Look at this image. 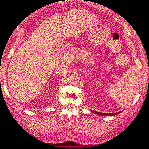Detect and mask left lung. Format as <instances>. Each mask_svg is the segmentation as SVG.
<instances>
[{"label": "left lung", "mask_w": 149, "mask_h": 149, "mask_svg": "<svg viewBox=\"0 0 149 149\" xmlns=\"http://www.w3.org/2000/svg\"><path fill=\"white\" fill-rule=\"evenodd\" d=\"M94 113H96V114L98 115H102V116H113V115H117L118 113H120V112H117V113H100V112H97V111H92Z\"/></svg>", "instance_id": "1"}]
</instances>
